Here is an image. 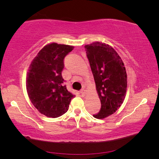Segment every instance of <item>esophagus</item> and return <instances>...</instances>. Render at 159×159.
<instances>
[{"mask_svg":"<svg viewBox=\"0 0 159 159\" xmlns=\"http://www.w3.org/2000/svg\"><path fill=\"white\" fill-rule=\"evenodd\" d=\"M85 93H86V92H85V90H84V89H82V90L80 91V94H81L82 96H84V95H85Z\"/></svg>","mask_w":159,"mask_h":159,"instance_id":"1","label":"esophagus"}]
</instances>
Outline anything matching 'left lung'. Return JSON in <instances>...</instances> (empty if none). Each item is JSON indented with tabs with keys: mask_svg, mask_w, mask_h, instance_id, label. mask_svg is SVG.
<instances>
[{
	"mask_svg": "<svg viewBox=\"0 0 159 159\" xmlns=\"http://www.w3.org/2000/svg\"><path fill=\"white\" fill-rule=\"evenodd\" d=\"M84 48L101 103L100 112L93 116L102 119L116 112L123 103L127 88V72L121 57L111 45L94 42Z\"/></svg>",
	"mask_w": 159,
	"mask_h": 159,
	"instance_id": "8db88e82",
	"label": "left lung"
}]
</instances>
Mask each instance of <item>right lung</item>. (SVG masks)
Instances as JSON below:
<instances>
[{
	"mask_svg": "<svg viewBox=\"0 0 159 159\" xmlns=\"http://www.w3.org/2000/svg\"><path fill=\"white\" fill-rule=\"evenodd\" d=\"M72 45L49 43L45 45L30 64L26 78L28 96L40 114L56 118L64 114L75 95L63 86L61 71L64 57Z\"/></svg>",
	"mask_w": 159,
	"mask_h": 159,
	"instance_id": "1",
	"label": "right lung"
}]
</instances>
